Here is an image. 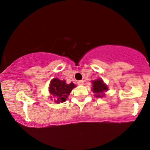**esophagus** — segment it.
<instances>
[{"label":"esophagus","mask_w":150,"mask_h":150,"mask_svg":"<svg viewBox=\"0 0 150 150\" xmlns=\"http://www.w3.org/2000/svg\"><path fill=\"white\" fill-rule=\"evenodd\" d=\"M83 80H79V81H78V84L79 85V86H82V85H83Z\"/></svg>","instance_id":"obj_1"}]
</instances>
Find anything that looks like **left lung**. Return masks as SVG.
I'll return each mask as SVG.
<instances>
[{"label":"left lung","instance_id":"obj_1","mask_svg":"<svg viewBox=\"0 0 150 150\" xmlns=\"http://www.w3.org/2000/svg\"><path fill=\"white\" fill-rule=\"evenodd\" d=\"M92 84V91L95 94L96 97H103L105 96L104 92L108 91V87L106 85L103 83L101 79H98L93 80Z\"/></svg>","mask_w":150,"mask_h":150}]
</instances>
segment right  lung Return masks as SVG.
Returning a JSON list of instances; mask_svg holds the SVG:
<instances>
[{"instance_id": "obj_1", "label": "right lung", "mask_w": 150, "mask_h": 150, "mask_svg": "<svg viewBox=\"0 0 150 150\" xmlns=\"http://www.w3.org/2000/svg\"><path fill=\"white\" fill-rule=\"evenodd\" d=\"M75 87V85L73 83L67 84L65 80H61L56 78L50 82L49 91L50 94L55 98L54 101L57 103H59L65 101L67 96L70 95L72 90ZM52 96L50 98H52Z\"/></svg>"}]
</instances>
